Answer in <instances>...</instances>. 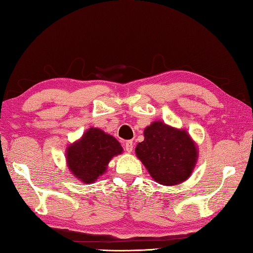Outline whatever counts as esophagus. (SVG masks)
Segmentation results:
<instances>
[{
	"label": "esophagus",
	"instance_id": "34e87169",
	"mask_svg": "<svg viewBox=\"0 0 253 253\" xmlns=\"http://www.w3.org/2000/svg\"><path fill=\"white\" fill-rule=\"evenodd\" d=\"M125 147H126V152L131 153V152L133 151V147H134V146H133V141H132V140H126Z\"/></svg>",
	"mask_w": 253,
	"mask_h": 253
}]
</instances>
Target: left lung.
Instances as JSON below:
<instances>
[{
	"label": "left lung",
	"mask_w": 253,
	"mask_h": 253,
	"mask_svg": "<svg viewBox=\"0 0 253 253\" xmlns=\"http://www.w3.org/2000/svg\"><path fill=\"white\" fill-rule=\"evenodd\" d=\"M144 137L135 153L152 179L169 187L186 181L199 159L198 146L187 130L153 121L145 127Z\"/></svg>",
	"instance_id": "obj_1"
}]
</instances>
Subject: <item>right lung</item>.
<instances>
[{"instance_id": "1", "label": "right lung", "mask_w": 253, "mask_h": 253, "mask_svg": "<svg viewBox=\"0 0 253 253\" xmlns=\"http://www.w3.org/2000/svg\"><path fill=\"white\" fill-rule=\"evenodd\" d=\"M122 151L120 143L112 135L101 128L90 127L82 137L67 146L66 165L79 181L93 183L106 173L110 160Z\"/></svg>"}]
</instances>
